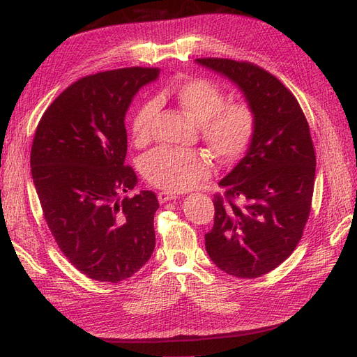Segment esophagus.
Returning a JSON list of instances; mask_svg holds the SVG:
<instances>
[{
	"label": "esophagus",
	"mask_w": 357,
	"mask_h": 357,
	"mask_svg": "<svg viewBox=\"0 0 357 357\" xmlns=\"http://www.w3.org/2000/svg\"><path fill=\"white\" fill-rule=\"evenodd\" d=\"M176 197L178 196L175 193H172V191H160V193H158L160 204H166V202H169V200H173Z\"/></svg>",
	"instance_id": "esophagus-1"
}]
</instances>
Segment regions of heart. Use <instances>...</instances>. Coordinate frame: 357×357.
Masks as SVG:
<instances>
[{
    "label": "heart",
    "instance_id": "b5f03b06",
    "mask_svg": "<svg viewBox=\"0 0 357 357\" xmlns=\"http://www.w3.org/2000/svg\"><path fill=\"white\" fill-rule=\"evenodd\" d=\"M172 96L200 123V135L218 160L231 162L249 151L258 130L257 113L249 104H226V91L206 78L184 81L172 91ZM157 112V99L144 100L135 109L131 121V137L135 144H144L151 139ZM142 172L155 187L185 191L211 175V162L200 152L162 146L144 155Z\"/></svg>",
    "mask_w": 357,
    "mask_h": 357
}]
</instances>
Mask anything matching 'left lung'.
Returning <instances> with one entry per match:
<instances>
[{"label": "left lung", "instance_id": "8db88e82", "mask_svg": "<svg viewBox=\"0 0 357 357\" xmlns=\"http://www.w3.org/2000/svg\"><path fill=\"white\" fill-rule=\"evenodd\" d=\"M196 63L238 86L258 117L249 151L218 182L225 195L214 196L206 253L231 276L261 278L294 252L307 222L317 162L309 125L296 96L266 69L229 59Z\"/></svg>", "mask_w": 357, "mask_h": 357}]
</instances>
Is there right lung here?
Here are the masks:
<instances>
[{"label":"right lung","mask_w":357,"mask_h":357,"mask_svg":"<svg viewBox=\"0 0 357 357\" xmlns=\"http://www.w3.org/2000/svg\"><path fill=\"white\" fill-rule=\"evenodd\" d=\"M158 68H123L75 81L43 113L31 146V176L50 231L78 271L117 283L139 271L155 249L158 199L132 197L125 166V114Z\"/></svg>","instance_id":"1"}]
</instances>
